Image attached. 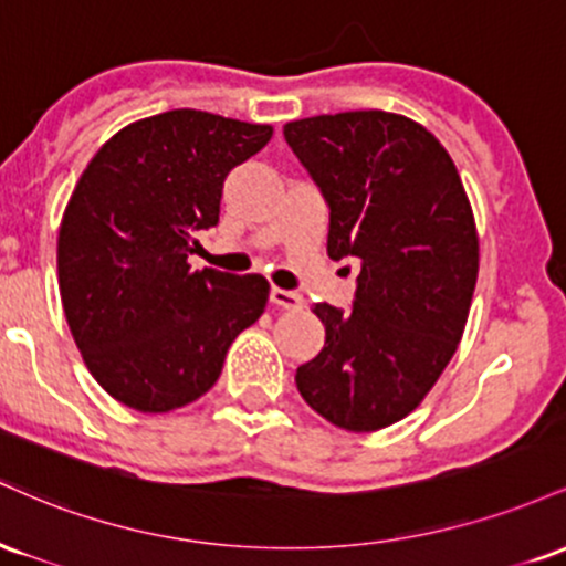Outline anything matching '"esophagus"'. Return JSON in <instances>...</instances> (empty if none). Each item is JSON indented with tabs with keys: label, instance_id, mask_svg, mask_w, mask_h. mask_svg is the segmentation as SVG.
<instances>
[{
	"label": "esophagus",
	"instance_id": "1",
	"mask_svg": "<svg viewBox=\"0 0 566 566\" xmlns=\"http://www.w3.org/2000/svg\"><path fill=\"white\" fill-rule=\"evenodd\" d=\"M269 297H271V303L279 305V308H287V311L303 308V295H297V292H292V290L274 287V290H271Z\"/></svg>",
	"mask_w": 566,
	"mask_h": 566
}]
</instances>
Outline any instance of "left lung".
Instances as JSON below:
<instances>
[{
	"label": "left lung",
	"instance_id": "left-lung-1",
	"mask_svg": "<svg viewBox=\"0 0 566 566\" xmlns=\"http://www.w3.org/2000/svg\"><path fill=\"white\" fill-rule=\"evenodd\" d=\"M284 140L329 207L327 255L361 265L350 311L316 303L324 348L297 391L346 431L407 418L450 365L479 274L471 201L444 146L388 112L322 114Z\"/></svg>",
	"mask_w": 566,
	"mask_h": 566
}]
</instances>
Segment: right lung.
<instances>
[{
	"label": "right lung",
	"instance_id": "add662e5",
	"mask_svg": "<svg viewBox=\"0 0 566 566\" xmlns=\"http://www.w3.org/2000/svg\"><path fill=\"white\" fill-rule=\"evenodd\" d=\"M269 125L175 108L103 143L57 233V284L93 378L138 412L197 401L226 350L261 319L269 282L191 271L193 233L220 218L233 167L271 140Z\"/></svg>",
	"mask_w": 566,
	"mask_h": 566
}]
</instances>
